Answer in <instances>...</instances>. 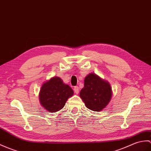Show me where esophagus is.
Instances as JSON below:
<instances>
[{"label":"esophagus","mask_w":151,"mask_h":151,"mask_svg":"<svg viewBox=\"0 0 151 151\" xmlns=\"http://www.w3.org/2000/svg\"><path fill=\"white\" fill-rule=\"evenodd\" d=\"M74 91L76 94H78V93H79V87L78 86H75L74 87Z\"/></svg>","instance_id":"34e87169"}]
</instances>
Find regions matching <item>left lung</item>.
<instances>
[{
    "instance_id": "left-lung-1",
    "label": "left lung",
    "mask_w": 151,
    "mask_h": 151,
    "mask_svg": "<svg viewBox=\"0 0 151 151\" xmlns=\"http://www.w3.org/2000/svg\"><path fill=\"white\" fill-rule=\"evenodd\" d=\"M80 97L90 110L100 111L111 99V85L98 75L90 73L84 80V87L80 91Z\"/></svg>"
}]
</instances>
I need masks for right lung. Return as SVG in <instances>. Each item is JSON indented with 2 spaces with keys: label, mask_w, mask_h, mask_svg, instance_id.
Instances as JSON below:
<instances>
[{
  "label": "right lung",
  "mask_w": 151,
  "mask_h": 151,
  "mask_svg": "<svg viewBox=\"0 0 151 151\" xmlns=\"http://www.w3.org/2000/svg\"><path fill=\"white\" fill-rule=\"evenodd\" d=\"M73 89L63 80L54 76L42 86L39 93L40 102L45 110L51 113L57 112L64 107L69 98L73 95Z\"/></svg>",
  "instance_id": "1"
}]
</instances>
